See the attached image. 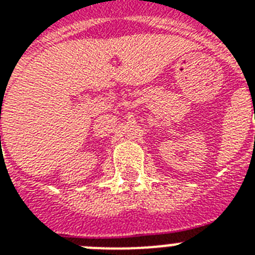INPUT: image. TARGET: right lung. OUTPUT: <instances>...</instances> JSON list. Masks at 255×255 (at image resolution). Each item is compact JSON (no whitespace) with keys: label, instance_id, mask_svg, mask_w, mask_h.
Masks as SVG:
<instances>
[{"label":"right lung","instance_id":"add662e5","mask_svg":"<svg viewBox=\"0 0 255 255\" xmlns=\"http://www.w3.org/2000/svg\"><path fill=\"white\" fill-rule=\"evenodd\" d=\"M0 137H1V136H0Z\"/></svg>","mask_w":255,"mask_h":255}]
</instances>
